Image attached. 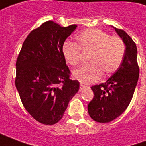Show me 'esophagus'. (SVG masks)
I'll return each mask as SVG.
<instances>
[{"instance_id": "1", "label": "esophagus", "mask_w": 146, "mask_h": 146, "mask_svg": "<svg viewBox=\"0 0 146 146\" xmlns=\"http://www.w3.org/2000/svg\"><path fill=\"white\" fill-rule=\"evenodd\" d=\"M87 86H85L84 84H80V91H82L83 89L84 88H86Z\"/></svg>"}]
</instances>
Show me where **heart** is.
Segmentation results:
<instances>
[{
  "mask_svg": "<svg viewBox=\"0 0 146 146\" xmlns=\"http://www.w3.org/2000/svg\"><path fill=\"white\" fill-rule=\"evenodd\" d=\"M76 44L66 42L62 56L67 64L76 66L82 53H88L89 63L73 71V76L84 84L97 81L102 75L108 76L119 70L124 59L126 46L122 39L110 36L98 29H87L76 36Z\"/></svg>",
  "mask_w": 146,
  "mask_h": 146,
  "instance_id": "obj_1",
  "label": "heart"
}]
</instances>
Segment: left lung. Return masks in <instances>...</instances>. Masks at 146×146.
<instances>
[{
	"label": "left lung",
	"instance_id": "left-lung-1",
	"mask_svg": "<svg viewBox=\"0 0 146 146\" xmlns=\"http://www.w3.org/2000/svg\"><path fill=\"white\" fill-rule=\"evenodd\" d=\"M126 45L124 59L119 70L106 83L92 86L94 97L88 106L89 116L98 123H109L120 116L131 101L139 76L137 47L131 37L115 28Z\"/></svg>",
	"mask_w": 146,
	"mask_h": 146
}]
</instances>
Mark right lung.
I'll return each mask as SVG.
<instances>
[{
	"label": "right lung",
	"mask_w": 146,
	"mask_h": 146,
	"mask_svg": "<svg viewBox=\"0 0 146 146\" xmlns=\"http://www.w3.org/2000/svg\"><path fill=\"white\" fill-rule=\"evenodd\" d=\"M76 25L62 27L53 21L33 30L16 60L15 87L22 103L36 121L53 125L60 120L80 83L70 79L62 56L66 39Z\"/></svg>",
	"instance_id": "1"
}]
</instances>
